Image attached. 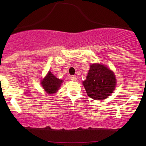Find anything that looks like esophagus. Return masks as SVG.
<instances>
[{
  "mask_svg": "<svg viewBox=\"0 0 146 146\" xmlns=\"http://www.w3.org/2000/svg\"><path fill=\"white\" fill-rule=\"evenodd\" d=\"M70 79L72 81H76V80L77 78H76V76L75 75H72V76H70Z\"/></svg>",
  "mask_w": 146,
  "mask_h": 146,
  "instance_id": "34e87169",
  "label": "esophagus"
}]
</instances>
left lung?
Returning a JSON list of instances; mask_svg holds the SVG:
<instances>
[{"mask_svg": "<svg viewBox=\"0 0 146 146\" xmlns=\"http://www.w3.org/2000/svg\"><path fill=\"white\" fill-rule=\"evenodd\" d=\"M115 84L113 72L100 64L90 65L86 80L83 82L88 96L96 100L108 97L114 90Z\"/></svg>", "mask_w": 146, "mask_h": 146, "instance_id": "1", "label": "left lung"}]
</instances>
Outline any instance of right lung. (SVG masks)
Instances as JSON below:
<instances>
[{"label": "right lung", "instance_id": "1", "mask_svg": "<svg viewBox=\"0 0 146 146\" xmlns=\"http://www.w3.org/2000/svg\"><path fill=\"white\" fill-rule=\"evenodd\" d=\"M62 83V80L57 78L50 72H49L46 76L42 80L41 84L47 93L52 94L58 90Z\"/></svg>", "mask_w": 146, "mask_h": 146}]
</instances>
